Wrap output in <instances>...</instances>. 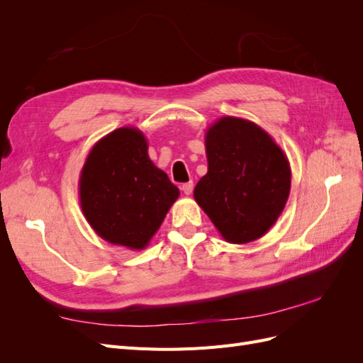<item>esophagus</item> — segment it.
Masks as SVG:
<instances>
[{
  "instance_id": "obj_1",
  "label": "esophagus",
  "mask_w": 363,
  "mask_h": 363,
  "mask_svg": "<svg viewBox=\"0 0 363 363\" xmlns=\"http://www.w3.org/2000/svg\"><path fill=\"white\" fill-rule=\"evenodd\" d=\"M182 191H183L184 195H191L192 191H194V183H192V182L183 183V184H182Z\"/></svg>"
}]
</instances>
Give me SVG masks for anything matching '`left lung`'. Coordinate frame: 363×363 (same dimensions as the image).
Returning <instances> with one entry per match:
<instances>
[{
	"label": "left lung",
	"instance_id": "1",
	"mask_svg": "<svg viewBox=\"0 0 363 363\" xmlns=\"http://www.w3.org/2000/svg\"><path fill=\"white\" fill-rule=\"evenodd\" d=\"M207 174L194 199L230 244H248L276 224L289 199L291 167L265 130L223 116L207 128Z\"/></svg>",
	"mask_w": 363,
	"mask_h": 363
}]
</instances>
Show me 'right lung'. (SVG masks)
<instances>
[{
  "label": "right lung",
  "instance_id": "right-lung-1",
  "mask_svg": "<svg viewBox=\"0 0 363 363\" xmlns=\"http://www.w3.org/2000/svg\"><path fill=\"white\" fill-rule=\"evenodd\" d=\"M180 191L148 156L145 135L121 127L89 151L79 199L94 232L113 245L144 250Z\"/></svg>",
  "mask_w": 363,
  "mask_h": 363
}]
</instances>
